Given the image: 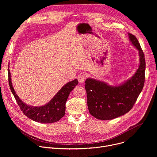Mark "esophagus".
<instances>
[{"label": "esophagus", "mask_w": 157, "mask_h": 157, "mask_svg": "<svg viewBox=\"0 0 157 157\" xmlns=\"http://www.w3.org/2000/svg\"><path fill=\"white\" fill-rule=\"evenodd\" d=\"M86 73H82L81 75H79L78 77V81L80 82V83H82L86 79Z\"/></svg>", "instance_id": "34e87169"}]
</instances>
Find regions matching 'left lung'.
<instances>
[{
    "mask_svg": "<svg viewBox=\"0 0 157 157\" xmlns=\"http://www.w3.org/2000/svg\"><path fill=\"white\" fill-rule=\"evenodd\" d=\"M129 39L139 52L140 64L136 74L125 83L111 86L88 78L84 85L89 113L100 120H111L124 115L132 109L141 93L145 82V59L138 40L132 34Z\"/></svg>",
    "mask_w": 157,
    "mask_h": 157,
    "instance_id": "1",
    "label": "left lung"
}]
</instances>
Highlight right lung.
<instances>
[{"mask_svg": "<svg viewBox=\"0 0 157 157\" xmlns=\"http://www.w3.org/2000/svg\"><path fill=\"white\" fill-rule=\"evenodd\" d=\"M9 84L10 90L23 113L29 119L40 123H53L58 121L65 114L66 102L70 93L78 85V81L76 79L66 84L47 104L40 107H32L24 103L18 97L13 88L10 73L8 68Z\"/></svg>", "mask_w": 157, "mask_h": 157, "instance_id": "right-lung-1", "label": "right lung"}]
</instances>
